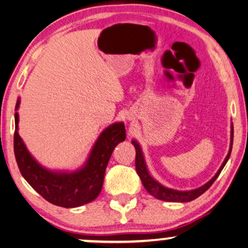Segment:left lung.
Segmentation results:
<instances>
[{
  "label": "left lung",
  "mask_w": 248,
  "mask_h": 248,
  "mask_svg": "<svg viewBox=\"0 0 248 248\" xmlns=\"http://www.w3.org/2000/svg\"><path fill=\"white\" fill-rule=\"evenodd\" d=\"M230 150L229 153H228L227 157L224 158L222 166L220 167V169L216 173L212 179H211L209 183H206L204 186L197 188V189L194 190H187V191H180V190H174V189H170V188H166L163 187L162 185L158 184L156 180H154L153 178L150 176L148 173L146 164H145L144 157H143V153H141L140 146L138 145V143L136 140H133L131 143L134 144L135 148H136V161H135V166H136V171L140 176L141 183H143L145 189H146L148 193L151 194L152 196H154L155 199H158L161 201H168V202H190V201L197 199V197L202 195L203 193L209 189V188L212 186V184L216 181V179L219 177V174L222 169L226 166L227 161L229 160L230 154H232V141H233V126L232 124V138H230Z\"/></svg>",
  "instance_id": "8db88e82"
}]
</instances>
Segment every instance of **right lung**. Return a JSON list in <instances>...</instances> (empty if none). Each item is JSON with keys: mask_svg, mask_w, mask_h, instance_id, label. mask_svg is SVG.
Returning <instances> with one entry per match:
<instances>
[{"mask_svg": "<svg viewBox=\"0 0 248 248\" xmlns=\"http://www.w3.org/2000/svg\"><path fill=\"white\" fill-rule=\"evenodd\" d=\"M19 107L16 102V108ZM13 137L16 161L22 177L47 202L62 207H77L94 201L103 187L105 169L114 147L126 140L122 122L111 124L100 135L91 152L86 166L72 173L52 172L39 166L19 136L18 113H16Z\"/></svg>", "mask_w": 248, "mask_h": 248, "instance_id": "obj_1", "label": "right lung"}]
</instances>
